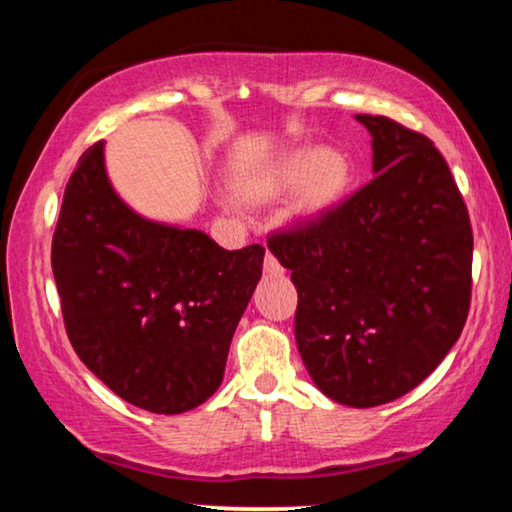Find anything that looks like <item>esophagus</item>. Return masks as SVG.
Returning a JSON list of instances; mask_svg holds the SVG:
<instances>
[{
    "instance_id": "34e87169",
    "label": "esophagus",
    "mask_w": 512,
    "mask_h": 512,
    "mask_svg": "<svg viewBox=\"0 0 512 512\" xmlns=\"http://www.w3.org/2000/svg\"><path fill=\"white\" fill-rule=\"evenodd\" d=\"M264 273L266 275H282V266L271 253H266V257H264Z\"/></svg>"
}]
</instances>
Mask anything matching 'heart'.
Masks as SVG:
<instances>
[{"instance_id":"obj_1","label":"heart","mask_w":512,"mask_h":512,"mask_svg":"<svg viewBox=\"0 0 512 512\" xmlns=\"http://www.w3.org/2000/svg\"><path fill=\"white\" fill-rule=\"evenodd\" d=\"M352 183V162L332 146H300L277 160L268 176L271 194L296 193L291 216L296 221H314L334 210L348 194Z\"/></svg>"}]
</instances>
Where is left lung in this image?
<instances>
[{"instance_id": "8db88e82", "label": "left lung", "mask_w": 512, "mask_h": 512, "mask_svg": "<svg viewBox=\"0 0 512 512\" xmlns=\"http://www.w3.org/2000/svg\"><path fill=\"white\" fill-rule=\"evenodd\" d=\"M375 178L320 219L268 239L298 289L296 343L329 400L368 409L413 391L463 332L472 225L429 137L357 115Z\"/></svg>"}]
</instances>
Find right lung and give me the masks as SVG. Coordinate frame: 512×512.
I'll use <instances>...</instances> for the list:
<instances>
[{
    "label": "right lung",
    "instance_id": "1",
    "mask_svg": "<svg viewBox=\"0 0 512 512\" xmlns=\"http://www.w3.org/2000/svg\"><path fill=\"white\" fill-rule=\"evenodd\" d=\"M103 151L97 142L81 155L51 244L67 336L121 400L192 411L221 386L266 250H225L201 230L137 214L112 187Z\"/></svg>",
    "mask_w": 512,
    "mask_h": 512
}]
</instances>
